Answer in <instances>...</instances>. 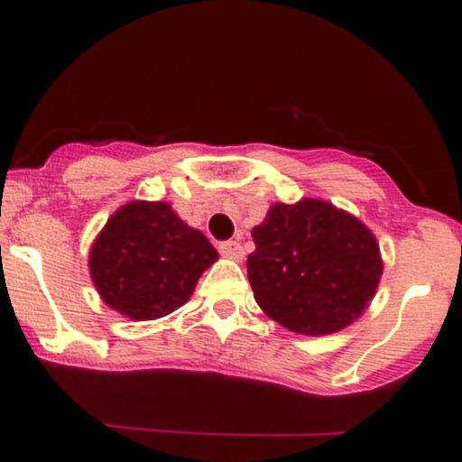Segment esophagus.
<instances>
[{
  "mask_svg": "<svg viewBox=\"0 0 462 462\" xmlns=\"http://www.w3.org/2000/svg\"><path fill=\"white\" fill-rule=\"evenodd\" d=\"M219 252L221 256L230 258V261H243V245L238 241H224L219 245Z\"/></svg>",
  "mask_w": 462,
  "mask_h": 462,
  "instance_id": "esophagus-1",
  "label": "esophagus"
}]
</instances>
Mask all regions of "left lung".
<instances>
[{"instance_id":"left-lung-1","label":"left lung","mask_w":462,"mask_h":462,"mask_svg":"<svg viewBox=\"0 0 462 462\" xmlns=\"http://www.w3.org/2000/svg\"><path fill=\"white\" fill-rule=\"evenodd\" d=\"M247 256L254 300L291 332L323 337L347 328L369 309L383 256L358 217L326 199L275 201L252 230Z\"/></svg>"}]
</instances>
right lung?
Wrapping results in <instances>:
<instances>
[{
    "label": "right lung",
    "instance_id": "1",
    "mask_svg": "<svg viewBox=\"0 0 462 462\" xmlns=\"http://www.w3.org/2000/svg\"><path fill=\"white\" fill-rule=\"evenodd\" d=\"M219 254L167 201L132 199L95 236L88 272L106 306L132 321L161 319L193 295Z\"/></svg>",
    "mask_w": 462,
    "mask_h": 462
}]
</instances>
